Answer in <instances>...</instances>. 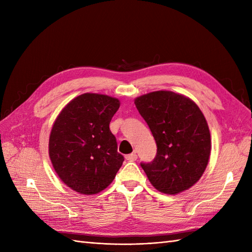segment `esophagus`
Instances as JSON below:
<instances>
[{"label":"esophagus","instance_id":"34e87169","mask_svg":"<svg viewBox=\"0 0 252 252\" xmlns=\"http://www.w3.org/2000/svg\"><path fill=\"white\" fill-rule=\"evenodd\" d=\"M126 159L127 160V161H135V160L137 159V155L135 153L129 154V155H126Z\"/></svg>","mask_w":252,"mask_h":252}]
</instances>
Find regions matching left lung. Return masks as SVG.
<instances>
[{
	"mask_svg": "<svg viewBox=\"0 0 252 252\" xmlns=\"http://www.w3.org/2000/svg\"><path fill=\"white\" fill-rule=\"evenodd\" d=\"M157 144L151 162H141L149 182L164 194L189 189L201 178L211 151L210 132L201 110L189 98L157 91L135 99Z\"/></svg>",
	"mask_w": 252,
	"mask_h": 252,
	"instance_id": "obj_1",
	"label": "left lung"
}]
</instances>
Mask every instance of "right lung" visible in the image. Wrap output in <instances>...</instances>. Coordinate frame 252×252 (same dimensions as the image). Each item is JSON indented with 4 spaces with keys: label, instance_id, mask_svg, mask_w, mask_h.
Listing matches in <instances>:
<instances>
[{
    "label": "right lung",
    "instance_id": "right-lung-1",
    "mask_svg": "<svg viewBox=\"0 0 252 252\" xmlns=\"http://www.w3.org/2000/svg\"><path fill=\"white\" fill-rule=\"evenodd\" d=\"M119 106L110 96L85 93L72 99L53 126L49 144L53 167L80 194L105 189L125 161L109 129Z\"/></svg>",
    "mask_w": 252,
    "mask_h": 252
}]
</instances>
